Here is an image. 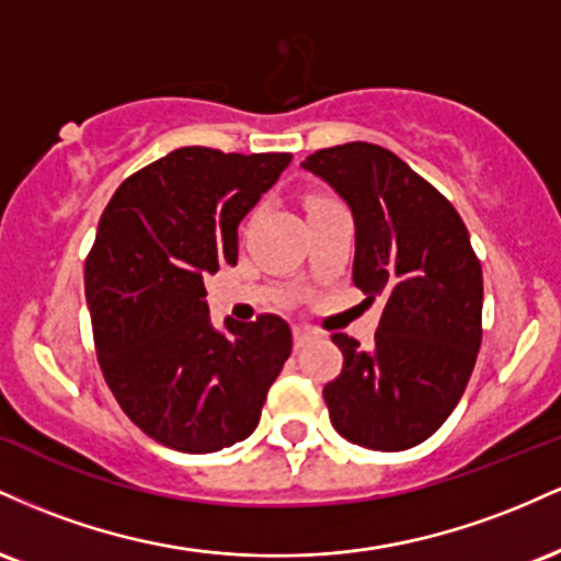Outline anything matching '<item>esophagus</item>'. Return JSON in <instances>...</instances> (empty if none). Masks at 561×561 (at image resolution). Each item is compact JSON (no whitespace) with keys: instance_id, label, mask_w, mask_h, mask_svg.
<instances>
[{"instance_id":"1","label":"esophagus","mask_w":561,"mask_h":561,"mask_svg":"<svg viewBox=\"0 0 561 561\" xmlns=\"http://www.w3.org/2000/svg\"><path fill=\"white\" fill-rule=\"evenodd\" d=\"M293 337H295V347H298V351H300V347H306L308 343H311V340H313V332H311V330H306V327H295V330H293Z\"/></svg>"}]
</instances>
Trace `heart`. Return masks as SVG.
I'll return each mask as SVG.
<instances>
[{
  "instance_id": "heart-1",
  "label": "heart",
  "mask_w": 561,
  "mask_h": 561,
  "mask_svg": "<svg viewBox=\"0 0 561 561\" xmlns=\"http://www.w3.org/2000/svg\"><path fill=\"white\" fill-rule=\"evenodd\" d=\"M313 203H317V199H313Z\"/></svg>"
}]
</instances>
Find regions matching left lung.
Returning a JSON list of instances; mask_svg holds the SVG:
<instances>
[{
    "mask_svg": "<svg viewBox=\"0 0 561 561\" xmlns=\"http://www.w3.org/2000/svg\"><path fill=\"white\" fill-rule=\"evenodd\" d=\"M356 224L353 282L385 300L375 345L332 334L343 371L324 385L330 420L371 450L420 446L448 420L478 362L482 268L469 231L433 184L396 152L347 141L306 158Z\"/></svg>",
    "mask_w": 561,
    "mask_h": 561,
    "instance_id": "8db88e82",
    "label": "left lung"
}]
</instances>
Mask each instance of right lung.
I'll return each instance as SVG.
<instances>
[{
  "mask_svg": "<svg viewBox=\"0 0 561 561\" xmlns=\"http://www.w3.org/2000/svg\"><path fill=\"white\" fill-rule=\"evenodd\" d=\"M289 152L182 147L128 176L100 218L87 268L96 362L145 435L214 454L259 427L293 351L285 319L210 324L205 276L237 263V227Z\"/></svg>",
  "mask_w": 561,
  "mask_h": 561,
  "instance_id": "add662e5",
  "label": "right lung"
}]
</instances>
